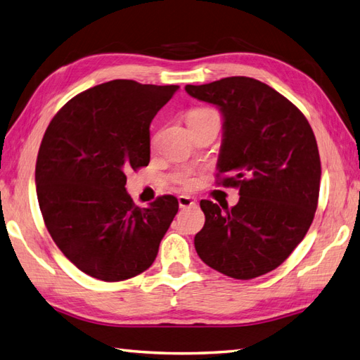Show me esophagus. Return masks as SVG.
I'll list each match as a JSON object with an SVG mask.
<instances>
[{
    "mask_svg": "<svg viewBox=\"0 0 360 360\" xmlns=\"http://www.w3.org/2000/svg\"><path fill=\"white\" fill-rule=\"evenodd\" d=\"M195 200L191 199L189 195H179V207L180 208H189V207H194Z\"/></svg>",
    "mask_w": 360,
    "mask_h": 360,
    "instance_id": "1",
    "label": "esophagus"
}]
</instances>
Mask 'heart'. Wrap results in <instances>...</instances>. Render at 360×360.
Here are the masks:
<instances>
[{
	"label": "heart",
	"mask_w": 360,
	"mask_h": 360,
	"mask_svg": "<svg viewBox=\"0 0 360 360\" xmlns=\"http://www.w3.org/2000/svg\"><path fill=\"white\" fill-rule=\"evenodd\" d=\"M211 116H217V113L214 112V110H211V108H194L193 112H189L188 122L193 124V122H197V121L211 118ZM183 185H185L186 188H191V186L194 185V180H189L188 179V180L183 181Z\"/></svg>",
	"instance_id": "1"
}]
</instances>
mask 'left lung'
<instances>
[{"instance_id":"8db88e82","label":"left lung","mask_w":360,"mask_h":360,"mask_svg":"<svg viewBox=\"0 0 360 360\" xmlns=\"http://www.w3.org/2000/svg\"><path fill=\"white\" fill-rule=\"evenodd\" d=\"M185 90L222 113L217 175L240 195L231 208L200 202L205 225L195 252L236 280L269 274L303 240L317 210L321 166L314 131L290 101L252 77Z\"/></svg>"}]
</instances>
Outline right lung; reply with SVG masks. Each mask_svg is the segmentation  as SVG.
<instances>
[{
	"mask_svg": "<svg viewBox=\"0 0 360 360\" xmlns=\"http://www.w3.org/2000/svg\"><path fill=\"white\" fill-rule=\"evenodd\" d=\"M179 85L116 79L67 102L45 131L35 165L37 199L60 252L84 274L124 281L148 270L179 202L139 208L126 174L148 166L150 122Z\"/></svg>",
	"mask_w": 360,
	"mask_h": 360,
	"instance_id": "right-lung-1",
	"label": "right lung"
}]
</instances>
